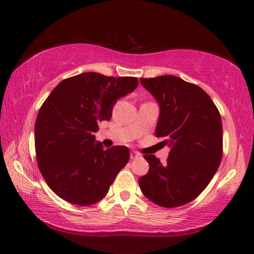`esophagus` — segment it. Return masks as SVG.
Instances as JSON below:
<instances>
[{
    "label": "esophagus",
    "instance_id": "esophagus-1",
    "mask_svg": "<svg viewBox=\"0 0 254 254\" xmlns=\"http://www.w3.org/2000/svg\"><path fill=\"white\" fill-rule=\"evenodd\" d=\"M137 157H139V153L135 152V151H132V152H131V154H130V158L132 159V160H133V159L137 158Z\"/></svg>",
    "mask_w": 254,
    "mask_h": 254
}]
</instances>
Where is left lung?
Here are the masks:
<instances>
[{
	"mask_svg": "<svg viewBox=\"0 0 254 254\" xmlns=\"http://www.w3.org/2000/svg\"><path fill=\"white\" fill-rule=\"evenodd\" d=\"M140 81L160 105L156 136L171 148L165 163L144 154L150 167L139 179L140 188L154 204L178 207L199 196L218 169L223 156L221 114L204 89L177 76Z\"/></svg>",
	"mask_w": 254,
	"mask_h": 254,
	"instance_id": "obj_1",
	"label": "left lung"
}]
</instances>
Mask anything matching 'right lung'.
Returning a JSON list of instances; mask_svg holds the SVG:
<instances>
[{
	"mask_svg": "<svg viewBox=\"0 0 254 254\" xmlns=\"http://www.w3.org/2000/svg\"><path fill=\"white\" fill-rule=\"evenodd\" d=\"M137 84L136 77L83 72L60 81L41 105L34 126L38 167L60 198L88 206L106 196L130 151L124 145L104 150L94 133Z\"/></svg>",
	"mask_w": 254,
	"mask_h": 254,
	"instance_id": "right-lung-1",
	"label": "right lung"
}]
</instances>
